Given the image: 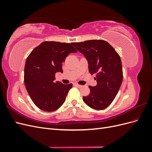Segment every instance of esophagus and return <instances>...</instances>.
Here are the masks:
<instances>
[{"mask_svg": "<svg viewBox=\"0 0 152 152\" xmlns=\"http://www.w3.org/2000/svg\"><path fill=\"white\" fill-rule=\"evenodd\" d=\"M75 86H76L77 87H82V86L81 85H79V84H77V83H75Z\"/></svg>", "mask_w": 152, "mask_h": 152, "instance_id": "34e87169", "label": "esophagus"}]
</instances>
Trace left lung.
Returning a JSON list of instances; mask_svg holds the SVG:
<instances>
[{
  "instance_id": "left-lung-1",
  "label": "left lung",
  "mask_w": 152,
  "mask_h": 152,
  "mask_svg": "<svg viewBox=\"0 0 152 152\" xmlns=\"http://www.w3.org/2000/svg\"><path fill=\"white\" fill-rule=\"evenodd\" d=\"M72 44L83 54L89 64V72L96 74L97 85L89 86L90 93L83 96L89 107L101 110L112 103L123 79L122 62L116 50L107 41L90 40Z\"/></svg>"
}]
</instances>
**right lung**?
Returning a JSON list of instances; mask_svg holds the SVG:
<instances>
[{
  "label": "right lung",
  "mask_w": 152,
  "mask_h": 152,
  "mask_svg": "<svg viewBox=\"0 0 152 152\" xmlns=\"http://www.w3.org/2000/svg\"><path fill=\"white\" fill-rule=\"evenodd\" d=\"M76 52L71 44L45 41L27 57L25 85L32 102L40 110L53 112L65 102L72 84L54 82L55 73L63 72L62 63L69 54Z\"/></svg>",
  "instance_id": "obj_1"
}]
</instances>
